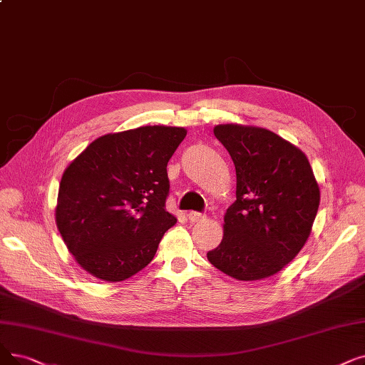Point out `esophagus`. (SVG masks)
Instances as JSON below:
<instances>
[{
  "mask_svg": "<svg viewBox=\"0 0 365 365\" xmlns=\"http://www.w3.org/2000/svg\"><path fill=\"white\" fill-rule=\"evenodd\" d=\"M187 219L191 222H201V220L205 219V216L202 213H198V212H189Z\"/></svg>",
  "mask_w": 365,
  "mask_h": 365,
  "instance_id": "1",
  "label": "esophagus"
}]
</instances>
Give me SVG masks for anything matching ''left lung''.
Instances as JSON below:
<instances>
[{
  "label": "left lung",
  "mask_w": 365,
  "mask_h": 365,
  "mask_svg": "<svg viewBox=\"0 0 365 365\" xmlns=\"http://www.w3.org/2000/svg\"><path fill=\"white\" fill-rule=\"evenodd\" d=\"M235 167L237 200L207 259L227 276L255 282L279 273L306 245L321 192L303 150L270 130L216 125Z\"/></svg>",
  "instance_id": "left-lung-1"
}]
</instances>
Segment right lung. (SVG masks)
<instances>
[{"label":"right lung","mask_w":365,"mask_h":365,"mask_svg":"<svg viewBox=\"0 0 365 365\" xmlns=\"http://www.w3.org/2000/svg\"><path fill=\"white\" fill-rule=\"evenodd\" d=\"M186 135L179 126L106 134L77 155L59 183L56 227L91 276L120 282L153 259L178 219L165 210L167 164Z\"/></svg>","instance_id":"obj_1"}]
</instances>
